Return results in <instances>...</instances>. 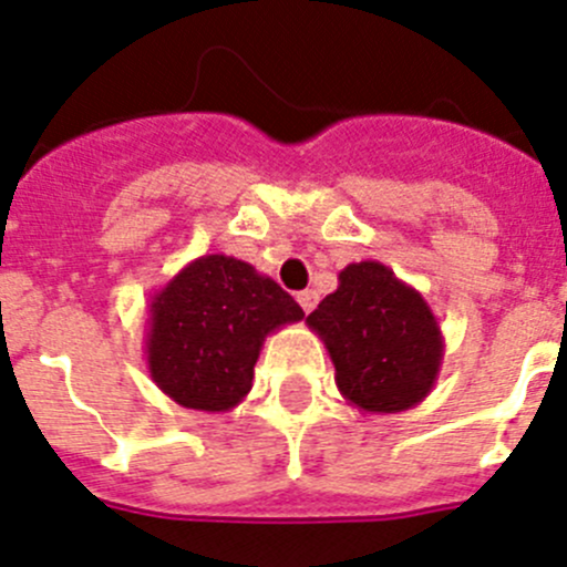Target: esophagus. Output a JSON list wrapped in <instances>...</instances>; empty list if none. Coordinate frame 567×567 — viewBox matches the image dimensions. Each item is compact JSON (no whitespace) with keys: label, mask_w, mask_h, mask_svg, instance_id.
Segmentation results:
<instances>
[{"label":"esophagus","mask_w":567,"mask_h":567,"mask_svg":"<svg viewBox=\"0 0 567 567\" xmlns=\"http://www.w3.org/2000/svg\"><path fill=\"white\" fill-rule=\"evenodd\" d=\"M297 302H300V308L306 313H311L313 308H317V302H319V295L313 289H302L300 295H297Z\"/></svg>","instance_id":"esophagus-1"}]
</instances>
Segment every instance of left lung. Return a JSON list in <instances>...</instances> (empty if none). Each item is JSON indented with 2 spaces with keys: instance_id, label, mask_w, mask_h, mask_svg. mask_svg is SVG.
<instances>
[{
  "instance_id": "left-lung-1",
  "label": "left lung",
  "mask_w": 567,
  "mask_h": 567,
  "mask_svg": "<svg viewBox=\"0 0 567 567\" xmlns=\"http://www.w3.org/2000/svg\"><path fill=\"white\" fill-rule=\"evenodd\" d=\"M324 341L336 385L363 413H400L433 391L444 336L422 291L380 261H355L306 319Z\"/></svg>"
}]
</instances>
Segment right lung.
<instances>
[{"label": "right lung", "mask_w": 567, "mask_h": 567, "mask_svg": "<svg viewBox=\"0 0 567 567\" xmlns=\"http://www.w3.org/2000/svg\"><path fill=\"white\" fill-rule=\"evenodd\" d=\"M302 317L295 297L248 261L198 256L151 295V380L182 408L228 413L254 389L267 336Z\"/></svg>", "instance_id": "1"}]
</instances>
